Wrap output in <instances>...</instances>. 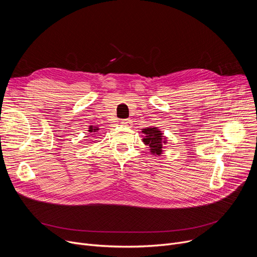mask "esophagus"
Returning <instances> with one entry per match:
<instances>
[{
    "label": "esophagus",
    "mask_w": 257,
    "mask_h": 257,
    "mask_svg": "<svg viewBox=\"0 0 257 257\" xmlns=\"http://www.w3.org/2000/svg\"><path fill=\"white\" fill-rule=\"evenodd\" d=\"M131 119L130 118H126V119H121L120 120V124H121V126H125V127H129V126H131Z\"/></svg>",
    "instance_id": "34e87169"
}]
</instances>
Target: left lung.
<instances>
[{"label":"left lung","mask_w":257,"mask_h":257,"mask_svg":"<svg viewBox=\"0 0 257 257\" xmlns=\"http://www.w3.org/2000/svg\"><path fill=\"white\" fill-rule=\"evenodd\" d=\"M143 132V143L146 146H149L150 152L153 155H161L165 149V146L168 144V138L164 136L157 127H147L142 129Z\"/></svg>","instance_id":"obj_1"}]
</instances>
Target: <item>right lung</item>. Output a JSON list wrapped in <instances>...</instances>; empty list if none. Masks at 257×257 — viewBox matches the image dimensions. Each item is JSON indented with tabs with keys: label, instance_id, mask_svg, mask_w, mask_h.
<instances>
[{
	"label": "right lung",
	"instance_id": "right-lung-1",
	"mask_svg": "<svg viewBox=\"0 0 257 257\" xmlns=\"http://www.w3.org/2000/svg\"><path fill=\"white\" fill-rule=\"evenodd\" d=\"M99 130H100V129H99L97 126H92V125L89 126V128H88V132H89V133L86 134V136H87L86 138H88V136H94V134H96L97 132H99Z\"/></svg>",
	"mask_w": 257,
	"mask_h": 257
}]
</instances>
